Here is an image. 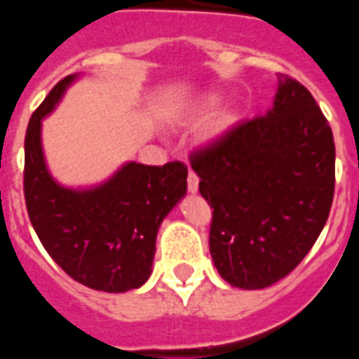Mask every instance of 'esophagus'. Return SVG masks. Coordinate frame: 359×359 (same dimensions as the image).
Wrapping results in <instances>:
<instances>
[{"label": "esophagus", "instance_id": "obj_1", "mask_svg": "<svg viewBox=\"0 0 359 359\" xmlns=\"http://www.w3.org/2000/svg\"><path fill=\"white\" fill-rule=\"evenodd\" d=\"M187 185H189V192H190V194H198L199 177L196 176L194 172H189V177H187Z\"/></svg>", "mask_w": 359, "mask_h": 359}]
</instances>
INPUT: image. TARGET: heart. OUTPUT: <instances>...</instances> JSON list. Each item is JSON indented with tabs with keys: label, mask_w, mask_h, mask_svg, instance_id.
Returning <instances> with one entry per match:
<instances>
[{
	"label": "heart",
	"mask_w": 359,
	"mask_h": 359,
	"mask_svg": "<svg viewBox=\"0 0 359 359\" xmlns=\"http://www.w3.org/2000/svg\"><path fill=\"white\" fill-rule=\"evenodd\" d=\"M219 102H221V98H219L217 95H203V97H199L198 100H194V102L190 104L189 107H185V111H182V115L177 116V120H180V122H192V120L203 118V116L210 115L212 111L219 106ZM231 123H233V115H231L230 111H221V113H217L215 118L212 120L208 136H210V138H217V136L224 135V133L230 129Z\"/></svg>",
	"instance_id": "1"
}]
</instances>
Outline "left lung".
<instances>
[{
    "label": "left lung",
    "instance_id": "1",
    "mask_svg": "<svg viewBox=\"0 0 359 359\" xmlns=\"http://www.w3.org/2000/svg\"><path fill=\"white\" fill-rule=\"evenodd\" d=\"M212 212L210 255L233 287L262 290L291 273L325 226L334 140L315 98L278 77L273 106L192 156Z\"/></svg>",
    "mask_w": 359,
    "mask_h": 359
}]
</instances>
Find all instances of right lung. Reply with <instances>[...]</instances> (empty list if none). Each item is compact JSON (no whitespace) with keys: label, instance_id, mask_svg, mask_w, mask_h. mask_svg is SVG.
Returning a JSON list of instances; mask_svg holds the SVG:
<instances>
[{"label":"right lung","instance_id":"obj_1","mask_svg":"<svg viewBox=\"0 0 359 359\" xmlns=\"http://www.w3.org/2000/svg\"><path fill=\"white\" fill-rule=\"evenodd\" d=\"M81 77L55 84L28 122L25 136V199L44 250L73 280L106 293H126L152 273L156 236L167 214L187 194V167L126 161L91 187H66L44 158L43 120Z\"/></svg>","mask_w":359,"mask_h":359}]
</instances>
